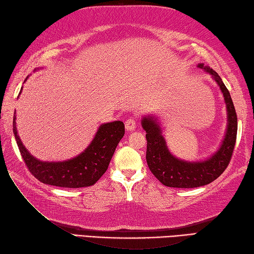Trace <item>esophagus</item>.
Returning a JSON list of instances; mask_svg holds the SVG:
<instances>
[{
  "instance_id": "obj_1",
  "label": "esophagus",
  "mask_w": 254,
  "mask_h": 254,
  "mask_svg": "<svg viewBox=\"0 0 254 254\" xmlns=\"http://www.w3.org/2000/svg\"><path fill=\"white\" fill-rule=\"evenodd\" d=\"M135 127H136V122H135V120H134V119H127V120L126 121V128H127V131H133L134 128H135Z\"/></svg>"
}]
</instances>
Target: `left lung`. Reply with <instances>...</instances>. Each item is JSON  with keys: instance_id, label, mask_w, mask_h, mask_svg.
<instances>
[{"instance_id": "1", "label": "left lung", "mask_w": 254, "mask_h": 254, "mask_svg": "<svg viewBox=\"0 0 254 254\" xmlns=\"http://www.w3.org/2000/svg\"><path fill=\"white\" fill-rule=\"evenodd\" d=\"M197 67L212 74L223 91L228 112L227 133L222 146L213 157L201 163H188L177 159L169 153L161 135L160 127L155 119L152 117L144 118L142 127L146 131V161L148 168L164 186L170 188L190 189L208 185L216 180L226 170L234 154L238 120L229 91L222 78L212 68L204 66L202 63L198 64Z\"/></svg>"}]
</instances>
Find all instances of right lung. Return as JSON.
I'll list each match as a JSON object with an SVG mask.
<instances>
[{"label":"right lung","instance_id":"right-lung-1","mask_svg":"<svg viewBox=\"0 0 254 254\" xmlns=\"http://www.w3.org/2000/svg\"><path fill=\"white\" fill-rule=\"evenodd\" d=\"M15 113L13 132L24 163L36 179L49 186L75 189L95 185L108 169L113 153L124 135L123 122L105 123L91 144L77 157L63 163H42L32 157L21 144L16 131Z\"/></svg>","mask_w":254,"mask_h":254}]
</instances>
